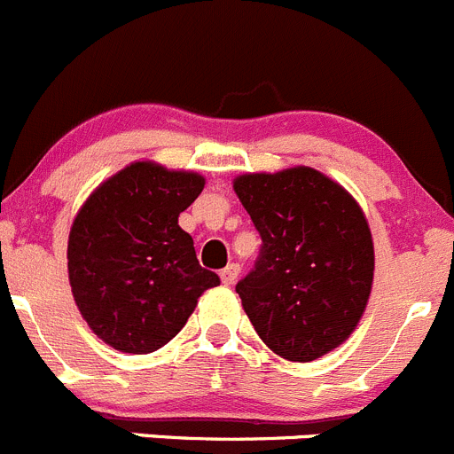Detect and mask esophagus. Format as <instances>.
<instances>
[{"label":"esophagus","mask_w":454,"mask_h":454,"mask_svg":"<svg viewBox=\"0 0 454 454\" xmlns=\"http://www.w3.org/2000/svg\"><path fill=\"white\" fill-rule=\"evenodd\" d=\"M219 275H222V282H223V285H226V286L235 285V279L239 278V264H228L226 269H223Z\"/></svg>","instance_id":"1"}]
</instances>
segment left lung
Segmentation results:
<instances>
[{"instance_id": "8db88e82", "label": "left lung", "mask_w": 454, "mask_h": 454, "mask_svg": "<svg viewBox=\"0 0 454 454\" xmlns=\"http://www.w3.org/2000/svg\"><path fill=\"white\" fill-rule=\"evenodd\" d=\"M262 237L255 269L239 279L244 311L269 349L316 361L351 336L374 282L367 219L340 184L313 168L232 181Z\"/></svg>"}]
</instances>
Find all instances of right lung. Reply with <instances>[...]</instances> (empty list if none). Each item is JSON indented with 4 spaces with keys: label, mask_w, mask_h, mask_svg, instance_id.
Returning a JSON list of instances; mask_svg holds the SVG:
<instances>
[{
    "label": "right lung",
    "mask_w": 454,
    "mask_h": 454,
    "mask_svg": "<svg viewBox=\"0 0 454 454\" xmlns=\"http://www.w3.org/2000/svg\"><path fill=\"white\" fill-rule=\"evenodd\" d=\"M197 172L137 160L89 194L69 232L71 294L91 332L122 354H150L188 323L219 275L199 266L179 215Z\"/></svg>",
    "instance_id": "right-lung-1"
}]
</instances>
